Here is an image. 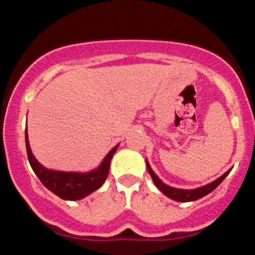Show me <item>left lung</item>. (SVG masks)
Instances as JSON below:
<instances>
[{"label":"left lung","instance_id":"left-lung-1","mask_svg":"<svg viewBox=\"0 0 255 255\" xmlns=\"http://www.w3.org/2000/svg\"><path fill=\"white\" fill-rule=\"evenodd\" d=\"M146 168H147L148 174L151 175L152 180H153V183L156 184L157 188L159 189L163 194H165L166 197L172 199V200L180 201V203H188V201L198 200V199L203 198V197H205V195L209 194V193L215 191L219 184H221L222 181H223L224 178L228 176V174H229L231 170V169L230 170H228L225 174L222 175L221 177H218L217 180L213 181V182H211V183L206 184V186L199 187V188H195V189H180V188H174V187L168 186V184H165L164 182H163V181L160 180V178L158 177L156 174H154L153 170H152L150 164H148L147 159H146Z\"/></svg>","mask_w":255,"mask_h":255}]
</instances>
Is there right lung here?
I'll return each mask as SVG.
<instances>
[{"label":"right lung","instance_id":"add662e5","mask_svg":"<svg viewBox=\"0 0 255 255\" xmlns=\"http://www.w3.org/2000/svg\"><path fill=\"white\" fill-rule=\"evenodd\" d=\"M25 141L28 162H30L31 168L33 169L34 174L49 191L63 200H80L91 193L97 191L99 187H102L109 174L111 158L119 147L118 144L105 156L101 165L95 170L89 172H66L50 170V169L43 166L34 158L31 151L30 142H28L27 128L25 130Z\"/></svg>","mask_w":255,"mask_h":255}]
</instances>
